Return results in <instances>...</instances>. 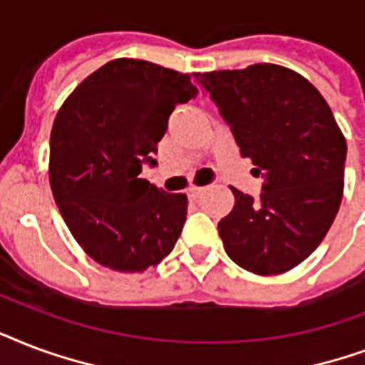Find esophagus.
Returning a JSON list of instances; mask_svg holds the SVG:
<instances>
[{"label":"esophagus","mask_w":365,"mask_h":365,"mask_svg":"<svg viewBox=\"0 0 365 365\" xmlns=\"http://www.w3.org/2000/svg\"><path fill=\"white\" fill-rule=\"evenodd\" d=\"M203 190H205V188H202V186H190V188H188V197H190L192 202H196L197 197L203 194Z\"/></svg>","instance_id":"esophagus-1"}]
</instances>
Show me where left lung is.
Here are the masks:
<instances>
[{
  "label": "left lung",
  "mask_w": 365,
  "mask_h": 365,
  "mask_svg": "<svg viewBox=\"0 0 365 365\" xmlns=\"http://www.w3.org/2000/svg\"><path fill=\"white\" fill-rule=\"evenodd\" d=\"M221 110L257 177L259 200L230 186L219 222L228 257L259 276L287 272L326 238L344 186L346 140L326 98L307 78L262 62L194 74Z\"/></svg>",
  "instance_id": "left-lung-1"
}]
</instances>
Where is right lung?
Here are the masks:
<instances>
[{"mask_svg":"<svg viewBox=\"0 0 365 365\" xmlns=\"http://www.w3.org/2000/svg\"><path fill=\"white\" fill-rule=\"evenodd\" d=\"M188 74L114 58L68 95L51 129L49 182L62 219L93 261L144 272L171 253L186 194L140 179L177 104L197 93Z\"/></svg>","mask_w":365,"mask_h":365,"instance_id":"obj_1","label":"right lung"}]
</instances>
